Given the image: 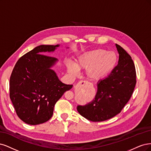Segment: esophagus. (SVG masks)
Instances as JSON below:
<instances>
[{"label": "esophagus", "mask_w": 151, "mask_h": 151, "mask_svg": "<svg viewBox=\"0 0 151 151\" xmlns=\"http://www.w3.org/2000/svg\"><path fill=\"white\" fill-rule=\"evenodd\" d=\"M78 86H89L90 83L86 81H81L80 83H78Z\"/></svg>", "instance_id": "obj_1"}]
</instances>
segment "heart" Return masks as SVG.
<instances>
[{"instance_id":"b5f03b06","label":"heart","mask_w":151,"mask_h":151,"mask_svg":"<svg viewBox=\"0 0 151 151\" xmlns=\"http://www.w3.org/2000/svg\"><path fill=\"white\" fill-rule=\"evenodd\" d=\"M117 56L113 51L107 52L103 49H96L83 53L75 64L66 63L68 72L77 75L78 70H86V75L91 81H99L108 76L114 70Z\"/></svg>"}]
</instances>
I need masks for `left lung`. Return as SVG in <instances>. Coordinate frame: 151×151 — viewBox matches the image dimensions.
<instances>
[{
	"label": "left lung",
	"instance_id": "1",
	"mask_svg": "<svg viewBox=\"0 0 151 151\" xmlns=\"http://www.w3.org/2000/svg\"><path fill=\"white\" fill-rule=\"evenodd\" d=\"M119 54L118 65L105 78L97 83L94 99L78 105L79 114L92 122H102L119 114L132 96L136 84L135 68L132 58L115 44Z\"/></svg>",
	"mask_w": 151,
	"mask_h": 151
}]
</instances>
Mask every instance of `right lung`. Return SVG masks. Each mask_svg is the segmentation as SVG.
I'll list each match as a JSON object with an SVG mask.
<instances>
[{"label":"right lung","mask_w":151,"mask_h":151,"mask_svg":"<svg viewBox=\"0 0 151 151\" xmlns=\"http://www.w3.org/2000/svg\"><path fill=\"white\" fill-rule=\"evenodd\" d=\"M60 45H40L20 58L10 78V99L17 116L29 125L49 120L54 106L72 85L62 83L51 69L58 60L46 56Z\"/></svg>","instance_id":"add662e5"}]
</instances>
